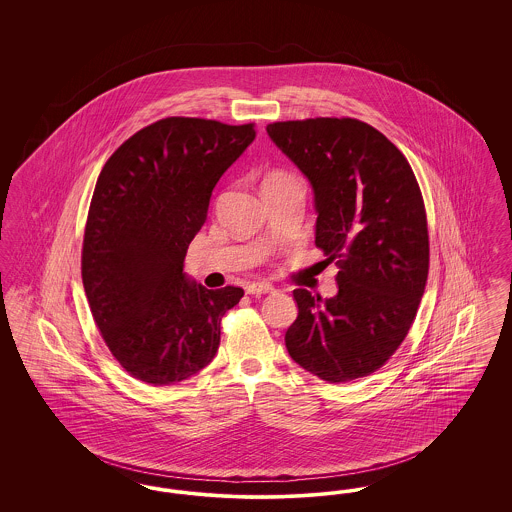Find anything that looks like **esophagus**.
<instances>
[{"label": "esophagus", "instance_id": "obj_1", "mask_svg": "<svg viewBox=\"0 0 512 512\" xmlns=\"http://www.w3.org/2000/svg\"><path fill=\"white\" fill-rule=\"evenodd\" d=\"M274 290L268 282H251L245 286V292L251 293V295H259V293H270Z\"/></svg>", "mask_w": 512, "mask_h": 512}]
</instances>
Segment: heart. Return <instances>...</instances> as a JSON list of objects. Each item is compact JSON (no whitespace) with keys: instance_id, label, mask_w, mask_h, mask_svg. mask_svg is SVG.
<instances>
[{"instance_id":"1","label":"heart","mask_w":512,"mask_h":512,"mask_svg":"<svg viewBox=\"0 0 512 512\" xmlns=\"http://www.w3.org/2000/svg\"><path fill=\"white\" fill-rule=\"evenodd\" d=\"M265 182H297V180L288 172H272V174H268Z\"/></svg>"}]
</instances>
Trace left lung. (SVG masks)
Instances as JSON below:
<instances>
[{
	"instance_id": "1",
	"label": "left lung",
	"mask_w": 512,
	"mask_h": 512,
	"mask_svg": "<svg viewBox=\"0 0 512 512\" xmlns=\"http://www.w3.org/2000/svg\"><path fill=\"white\" fill-rule=\"evenodd\" d=\"M270 140L315 195V244L340 268L338 293L293 290V361L340 384L368 376L405 340L428 278L424 201L405 155L366 122H274Z\"/></svg>"
}]
</instances>
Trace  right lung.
I'll return each mask as SVG.
<instances>
[{
	"label": "right lung",
	"instance_id": "add662e5",
	"mask_svg": "<svg viewBox=\"0 0 512 512\" xmlns=\"http://www.w3.org/2000/svg\"><path fill=\"white\" fill-rule=\"evenodd\" d=\"M253 124L169 117L128 138L101 169L82 247V282L113 357L171 386L209 365L220 320L244 290H207L184 272L220 176L255 140Z\"/></svg>",
	"mask_w": 512,
	"mask_h": 512
}]
</instances>
